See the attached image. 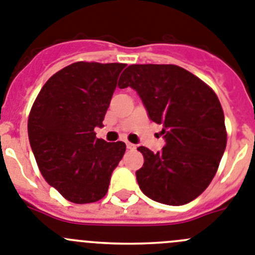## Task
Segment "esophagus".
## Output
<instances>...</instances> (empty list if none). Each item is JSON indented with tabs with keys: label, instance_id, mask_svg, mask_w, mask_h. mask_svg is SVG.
Listing matches in <instances>:
<instances>
[{
	"label": "esophagus",
	"instance_id": "34e87169",
	"mask_svg": "<svg viewBox=\"0 0 255 255\" xmlns=\"http://www.w3.org/2000/svg\"><path fill=\"white\" fill-rule=\"evenodd\" d=\"M126 144H127V148H129V150H134V148L137 147L136 144L130 143V142H127V143H126Z\"/></svg>",
	"mask_w": 255,
	"mask_h": 255
}]
</instances>
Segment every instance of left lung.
<instances>
[{"mask_svg": "<svg viewBox=\"0 0 255 255\" xmlns=\"http://www.w3.org/2000/svg\"><path fill=\"white\" fill-rule=\"evenodd\" d=\"M118 86L137 91L166 142L156 153L137 148L144 159L136 171L143 194L169 206L196 199L212 182L226 148L224 111L215 91L175 65H130Z\"/></svg>", "mask_w": 255, "mask_h": 255, "instance_id": "obj_1", "label": "left lung"}]
</instances>
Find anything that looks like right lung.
<instances>
[{
    "label": "right lung",
    "instance_id": "right-lung-1",
    "mask_svg": "<svg viewBox=\"0 0 255 255\" xmlns=\"http://www.w3.org/2000/svg\"><path fill=\"white\" fill-rule=\"evenodd\" d=\"M125 63L76 62L50 77L29 114L27 133L43 178L72 203L107 194L126 151L122 141L96 138Z\"/></svg>",
    "mask_w": 255,
    "mask_h": 255
}]
</instances>
